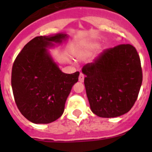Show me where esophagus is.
<instances>
[{
	"label": "esophagus",
	"mask_w": 152,
	"mask_h": 152,
	"mask_svg": "<svg viewBox=\"0 0 152 152\" xmlns=\"http://www.w3.org/2000/svg\"><path fill=\"white\" fill-rule=\"evenodd\" d=\"M84 74L80 73V75H79V81H80V82H83V81H84Z\"/></svg>",
	"instance_id": "1"
}]
</instances>
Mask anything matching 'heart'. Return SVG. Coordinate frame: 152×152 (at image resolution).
I'll use <instances>...</instances> for the list:
<instances>
[{"label": "heart", "mask_w": 152, "mask_h": 152, "mask_svg": "<svg viewBox=\"0 0 152 152\" xmlns=\"http://www.w3.org/2000/svg\"><path fill=\"white\" fill-rule=\"evenodd\" d=\"M98 45H99V43L96 41L87 40V41L83 42L82 43L80 44V46H79V51H80V53L88 56V55L91 54L97 48Z\"/></svg>", "instance_id": "heart-1"}]
</instances>
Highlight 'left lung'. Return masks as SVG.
<instances>
[{
    "label": "left lung",
    "instance_id": "left-lung-1",
    "mask_svg": "<svg viewBox=\"0 0 152 152\" xmlns=\"http://www.w3.org/2000/svg\"><path fill=\"white\" fill-rule=\"evenodd\" d=\"M91 111L103 118L128 113L136 101L142 82L139 54L130 44L106 49L82 68Z\"/></svg>",
    "mask_w": 152,
    "mask_h": 152
}]
</instances>
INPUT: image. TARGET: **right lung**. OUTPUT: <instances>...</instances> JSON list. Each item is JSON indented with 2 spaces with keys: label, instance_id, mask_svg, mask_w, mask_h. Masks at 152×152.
Returning a JSON list of instances; mask_svg holds the SVG:
<instances>
[{
  "label": "right lung",
  "instance_id": "right-lung-1",
  "mask_svg": "<svg viewBox=\"0 0 152 152\" xmlns=\"http://www.w3.org/2000/svg\"><path fill=\"white\" fill-rule=\"evenodd\" d=\"M65 33L36 36L16 58L11 86L16 104L23 116L36 124H47L62 115L64 104L79 72L65 74L48 49L68 39Z\"/></svg>",
  "mask_w": 152,
  "mask_h": 152
}]
</instances>
